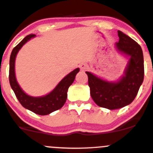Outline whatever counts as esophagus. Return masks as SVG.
Here are the masks:
<instances>
[{
    "instance_id": "obj_1",
    "label": "esophagus",
    "mask_w": 153,
    "mask_h": 153,
    "mask_svg": "<svg viewBox=\"0 0 153 153\" xmlns=\"http://www.w3.org/2000/svg\"><path fill=\"white\" fill-rule=\"evenodd\" d=\"M80 68H81V71H85L88 69V65L86 64H81L80 65Z\"/></svg>"
}]
</instances>
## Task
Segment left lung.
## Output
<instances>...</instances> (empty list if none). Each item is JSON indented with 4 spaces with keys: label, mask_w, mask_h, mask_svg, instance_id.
<instances>
[{
    "label": "left lung",
    "mask_w": 153,
    "mask_h": 153,
    "mask_svg": "<svg viewBox=\"0 0 153 153\" xmlns=\"http://www.w3.org/2000/svg\"><path fill=\"white\" fill-rule=\"evenodd\" d=\"M118 35L119 41L115 47L130 57L124 75L117 82H109L86 72L92 98L98 106L109 109H119L131 104L138 94L144 75L141 46L121 31H118Z\"/></svg>",
    "instance_id": "left-lung-1"
}]
</instances>
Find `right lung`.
<instances>
[{
    "label": "right lung",
    "mask_w": 153,
    "mask_h": 153,
    "mask_svg": "<svg viewBox=\"0 0 153 153\" xmlns=\"http://www.w3.org/2000/svg\"><path fill=\"white\" fill-rule=\"evenodd\" d=\"M34 37H35V35L33 34L27 35L12 49L10 59L9 79H10L11 87L13 89L17 98L21 105L38 115H45L61 109L64 105L67 98L68 89L69 86L73 83L75 75L79 72V68H77L68 74L67 76L64 77L56 87L48 95L42 97H32L27 95L20 87L19 84L16 81L15 73V62L18 51L25 43Z\"/></svg>",
    "instance_id": "1"
}]
</instances>
